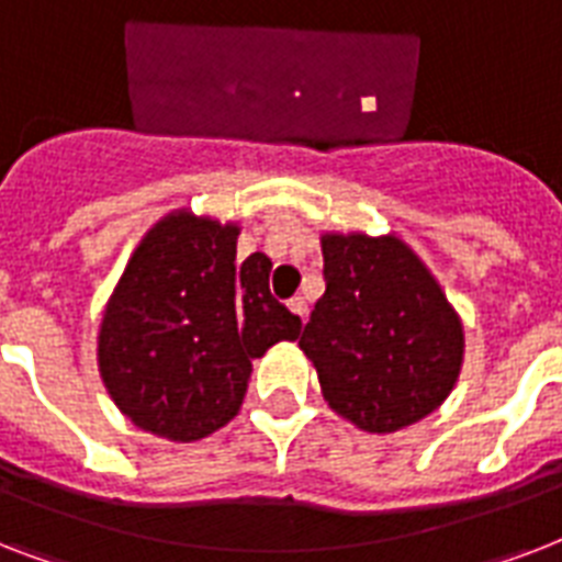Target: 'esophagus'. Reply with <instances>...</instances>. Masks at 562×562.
Instances as JSON below:
<instances>
[{
	"mask_svg": "<svg viewBox=\"0 0 562 562\" xmlns=\"http://www.w3.org/2000/svg\"><path fill=\"white\" fill-rule=\"evenodd\" d=\"M289 308H291V312H294V315H297V317H306V312H308L306 297H291V300H289Z\"/></svg>",
	"mask_w": 562,
	"mask_h": 562,
	"instance_id": "34e87169",
	"label": "esophagus"
}]
</instances>
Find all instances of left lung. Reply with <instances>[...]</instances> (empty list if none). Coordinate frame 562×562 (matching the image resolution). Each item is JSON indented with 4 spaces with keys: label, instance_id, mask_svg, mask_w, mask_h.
<instances>
[{
    "label": "left lung",
    "instance_id": "1",
    "mask_svg": "<svg viewBox=\"0 0 562 562\" xmlns=\"http://www.w3.org/2000/svg\"><path fill=\"white\" fill-rule=\"evenodd\" d=\"M324 297L300 350L326 402L364 431H396L449 396L463 329L426 265L400 238L326 236Z\"/></svg>",
    "mask_w": 562,
    "mask_h": 562
}]
</instances>
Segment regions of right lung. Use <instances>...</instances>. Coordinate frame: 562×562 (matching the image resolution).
I'll use <instances>...</instances> for the list:
<instances>
[{
    "label": "right lung",
    "mask_w": 562,
    "mask_h": 562,
    "mask_svg": "<svg viewBox=\"0 0 562 562\" xmlns=\"http://www.w3.org/2000/svg\"><path fill=\"white\" fill-rule=\"evenodd\" d=\"M238 227L169 215L145 236L101 321L99 368L125 417L169 440H201L236 417L250 361L297 341L268 289L271 259L236 262Z\"/></svg>",
    "instance_id": "right-lung-1"
}]
</instances>
